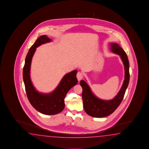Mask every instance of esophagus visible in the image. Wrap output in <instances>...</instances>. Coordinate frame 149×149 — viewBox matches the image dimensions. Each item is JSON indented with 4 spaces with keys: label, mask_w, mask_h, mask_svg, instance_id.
I'll list each match as a JSON object with an SVG mask.
<instances>
[{
    "label": "esophagus",
    "mask_w": 149,
    "mask_h": 149,
    "mask_svg": "<svg viewBox=\"0 0 149 149\" xmlns=\"http://www.w3.org/2000/svg\"><path fill=\"white\" fill-rule=\"evenodd\" d=\"M76 77H77V79L79 80L80 81L81 79H82L83 77V73L82 72H78L77 73V75H76Z\"/></svg>",
    "instance_id": "obj_1"
}]
</instances>
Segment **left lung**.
<instances>
[{"instance_id":"obj_1","label":"left lung","mask_w":149,"mask_h":149,"mask_svg":"<svg viewBox=\"0 0 149 149\" xmlns=\"http://www.w3.org/2000/svg\"><path fill=\"white\" fill-rule=\"evenodd\" d=\"M111 50L120 56L125 67V79L121 89L117 95L111 100H105L97 97L92 92L85 81L81 80L80 85L82 88V99L85 112L90 116L102 118L111 114L123 100L129 82V63L126 52L117 43L110 44Z\"/></svg>"}]
</instances>
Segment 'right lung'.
Wrapping results in <instances>:
<instances>
[{"label":"right lung","instance_id":"right-lung-1","mask_svg":"<svg viewBox=\"0 0 149 149\" xmlns=\"http://www.w3.org/2000/svg\"><path fill=\"white\" fill-rule=\"evenodd\" d=\"M51 41L46 35L40 36L30 47L27 53L23 67V79L26 96L31 105L37 111L46 115H54L61 112L65 108L64 99L67 93L77 83V70L66 74L59 85L52 93H43L35 89L30 79L31 60L37 47Z\"/></svg>","mask_w":149,"mask_h":149}]
</instances>
